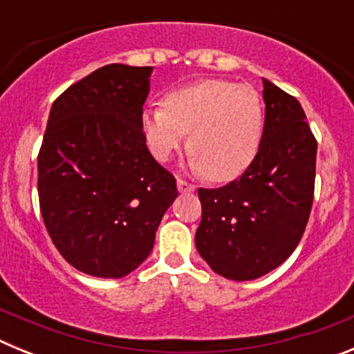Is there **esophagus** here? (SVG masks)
I'll return each instance as SVG.
<instances>
[{"label":"esophagus","instance_id":"1","mask_svg":"<svg viewBox=\"0 0 354 354\" xmlns=\"http://www.w3.org/2000/svg\"><path fill=\"white\" fill-rule=\"evenodd\" d=\"M177 187L180 193H192L195 192V184L187 183L186 179H177Z\"/></svg>","mask_w":354,"mask_h":354}]
</instances>
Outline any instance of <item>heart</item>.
Here are the masks:
<instances>
[{
	"mask_svg": "<svg viewBox=\"0 0 354 354\" xmlns=\"http://www.w3.org/2000/svg\"><path fill=\"white\" fill-rule=\"evenodd\" d=\"M142 129L150 154L168 161L189 133L192 167L223 183L250 167L264 129L261 95L232 81L205 80L180 86L143 109Z\"/></svg>",
	"mask_w": 354,
	"mask_h": 354,
	"instance_id": "obj_1",
	"label": "heart"
}]
</instances>
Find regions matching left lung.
<instances>
[{"label": "left lung", "instance_id": "1", "mask_svg": "<svg viewBox=\"0 0 354 354\" xmlns=\"http://www.w3.org/2000/svg\"><path fill=\"white\" fill-rule=\"evenodd\" d=\"M264 81L266 120L257 154L239 179L198 187L195 245L211 270L253 280L282 264L308 223L317 142L298 99Z\"/></svg>", "mask_w": 354, "mask_h": 354}]
</instances>
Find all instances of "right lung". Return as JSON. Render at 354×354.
<instances>
[{"label":"right lung","instance_id":"add662e5","mask_svg":"<svg viewBox=\"0 0 354 354\" xmlns=\"http://www.w3.org/2000/svg\"><path fill=\"white\" fill-rule=\"evenodd\" d=\"M152 67L111 64L56 97L39 150L44 225L62 257L92 277L120 278L154 246L177 196L147 149L143 102Z\"/></svg>","mask_w":354,"mask_h":354}]
</instances>
